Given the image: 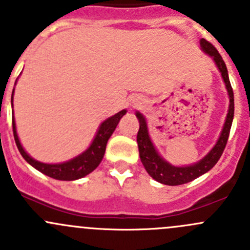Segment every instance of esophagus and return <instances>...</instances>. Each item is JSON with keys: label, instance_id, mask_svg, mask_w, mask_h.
Instances as JSON below:
<instances>
[{"label": "esophagus", "instance_id": "esophagus-1", "mask_svg": "<svg viewBox=\"0 0 250 250\" xmlns=\"http://www.w3.org/2000/svg\"><path fill=\"white\" fill-rule=\"evenodd\" d=\"M138 104H139V103H137V102L134 103V105H135V106H138Z\"/></svg>", "mask_w": 250, "mask_h": 250}]
</instances>
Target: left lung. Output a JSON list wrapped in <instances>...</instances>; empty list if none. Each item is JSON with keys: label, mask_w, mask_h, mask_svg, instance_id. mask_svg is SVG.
I'll use <instances>...</instances> for the list:
<instances>
[{"label": "left lung", "mask_w": 250, "mask_h": 250, "mask_svg": "<svg viewBox=\"0 0 250 250\" xmlns=\"http://www.w3.org/2000/svg\"><path fill=\"white\" fill-rule=\"evenodd\" d=\"M200 44L202 47L203 52L207 53L209 57L213 58V60L215 62L219 71L221 72L224 82H225L226 89H228L229 93V99H230V105H229V112L228 116H226L225 125H224L221 134L219 137L218 141H216L215 146L209 151L208 155L204 156L202 160L198 161L195 165L185 166V167H175V166H172L170 163H168L167 161L161 157L160 153L157 152V150L153 146L152 141L150 139V135H148L145 117L140 112L135 113L138 120H139L140 125L139 132H138L137 135V141L138 147H139L141 163L145 167L146 172L150 174V176H152L156 181H158L161 184H165V185H183V184L195 180L196 178H198V176L203 175L204 173L210 170L216 165V162L221 157V155H223L226 144H228L229 135H230V129L231 125H232L234 113V103L233 90L232 87H231L230 80H229L228 69H226V65L224 62L221 55L219 54L216 48L210 42L202 39Z\"/></svg>", "instance_id": "obj_1"}]
</instances>
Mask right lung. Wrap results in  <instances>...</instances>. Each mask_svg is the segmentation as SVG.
Here are the masks:
<instances>
[{
	"instance_id": "obj_1",
	"label": "right lung",
	"mask_w": 250,
	"mask_h": 250,
	"mask_svg": "<svg viewBox=\"0 0 250 250\" xmlns=\"http://www.w3.org/2000/svg\"><path fill=\"white\" fill-rule=\"evenodd\" d=\"M13 93H12V107H13ZM125 112H127V111L122 110L118 113H116V115H113L112 117H109L107 120H105L104 122L100 125L99 129H98L97 132V135H95L94 140L92 141L89 147H88L84 152H82L81 155H78L77 157L72 158V160L67 161V162L57 163V165H48V163L39 162V161L30 157L26 153V151L24 150V147L21 146V144H20L19 138H18L16 121H14L13 117L12 118V125H13L14 140H16L18 150L21 153L24 160L26 161L29 165H31L32 167L36 168L37 170L46 174V175L50 176V178L57 179V180H77V179H81L83 178V176L88 175L89 173H92L93 170L100 165L103 157H104L107 140L110 139L113 130L116 129L118 122H120L121 118L125 115Z\"/></svg>"
}]
</instances>
